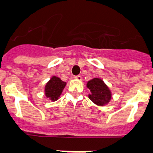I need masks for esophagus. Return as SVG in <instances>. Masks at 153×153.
Masks as SVG:
<instances>
[{"mask_svg": "<svg viewBox=\"0 0 153 153\" xmlns=\"http://www.w3.org/2000/svg\"><path fill=\"white\" fill-rule=\"evenodd\" d=\"M74 79H78V80H79V81H81L82 77L80 76V75H75V76H74Z\"/></svg>", "mask_w": 153, "mask_h": 153, "instance_id": "1", "label": "esophagus"}]
</instances>
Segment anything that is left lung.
I'll use <instances>...</instances> for the list:
<instances>
[{"label":"left lung","mask_w":153,"mask_h":153,"mask_svg":"<svg viewBox=\"0 0 153 153\" xmlns=\"http://www.w3.org/2000/svg\"><path fill=\"white\" fill-rule=\"evenodd\" d=\"M87 87L91 91L88 97L96 105L103 106L110 102L111 93L102 79L95 78L87 82Z\"/></svg>","instance_id":"1"}]
</instances>
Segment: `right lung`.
<instances>
[{
  "label": "right lung",
  "instance_id": "add662e5",
  "mask_svg": "<svg viewBox=\"0 0 153 153\" xmlns=\"http://www.w3.org/2000/svg\"><path fill=\"white\" fill-rule=\"evenodd\" d=\"M66 82H63L58 77L53 76L45 87V95L52 101H56L62 92Z\"/></svg>",
  "mask_w": 153,
  "mask_h": 153
}]
</instances>
